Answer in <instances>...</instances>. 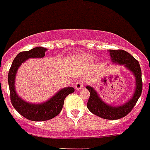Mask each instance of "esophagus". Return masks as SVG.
I'll use <instances>...</instances> for the list:
<instances>
[{"label": "esophagus", "instance_id": "1", "mask_svg": "<svg viewBox=\"0 0 150 150\" xmlns=\"http://www.w3.org/2000/svg\"><path fill=\"white\" fill-rule=\"evenodd\" d=\"M83 87H84V85L81 82H77L75 85V88L76 90H80V89H83Z\"/></svg>", "mask_w": 150, "mask_h": 150}]
</instances>
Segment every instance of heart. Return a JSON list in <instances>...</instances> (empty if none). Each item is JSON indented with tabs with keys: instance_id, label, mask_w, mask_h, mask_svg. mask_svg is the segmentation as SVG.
Segmentation results:
<instances>
[{
	"instance_id": "1",
	"label": "heart",
	"mask_w": 150,
	"mask_h": 150,
	"mask_svg": "<svg viewBox=\"0 0 150 150\" xmlns=\"http://www.w3.org/2000/svg\"><path fill=\"white\" fill-rule=\"evenodd\" d=\"M80 58L82 61H86V62H90L93 60V57L91 55H88V54H83L80 56Z\"/></svg>"
}]
</instances>
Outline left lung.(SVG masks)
<instances>
[{"label": "left lung", "instance_id": "8db88e82", "mask_svg": "<svg viewBox=\"0 0 150 150\" xmlns=\"http://www.w3.org/2000/svg\"><path fill=\"white\" fill-rule=\"evenodd\" d=\"M108 51L113 64L123 66L132 74L135 78V90L132 96L126 102L114 106L104 102L93 87L87 86L86 89L90 93L87 107L89 111L100 117L107 120H117L125 117L132 110L141 96L142 90V71L139 61L129 53L121 50H108Z\"/></svg>", "mask_w": 150, "mask_h": 150}]
</instances>
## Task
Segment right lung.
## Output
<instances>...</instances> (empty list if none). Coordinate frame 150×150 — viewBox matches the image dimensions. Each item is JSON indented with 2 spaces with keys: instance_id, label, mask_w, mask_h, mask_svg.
I'll return each instance as SVG.
<instances>
[{
  "instance_id": "add662e5",
  "label": "right lung",
  "mask_w": 150,
  "mask_h": 150,
  "mask_svg": "<svg viewBox=\"0 0 150 150\" xmlns=\"http://www.w3.org/2000/svg\"><path fill=\"white\" fill-rule=\"evenodd\" d=\"M47 50V48L37 47L29 51L20 52L14 59L8 72V80L11 103L22 116L30 121H43L54 118L61 112L66 96L75 91L73 87H65L58 90L47 100L39 103L25 101L18 94L15 89V78L19 67L29 58H43Z\"/></svg>"
}]
</instances>
